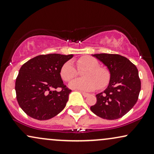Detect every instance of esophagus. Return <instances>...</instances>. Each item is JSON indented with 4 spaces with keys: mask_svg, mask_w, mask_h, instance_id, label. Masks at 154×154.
Wrapping results in <instances>:
<instances>
[{
    "mask_svg": "<svg viewBox=\"0 0 154 154\" xmlns=\"http://www.w3.org/2000/svg\"><path fill=\"white\" fill-rule=\"evenodd\" d=\"M81 93L82 94V95L83 96H84V97H87V96H89V94H87V93H85V92H83V91H81Z\"/></svg>",
    "mask_w": 154,
    "mask_h": 154,
    "instance_id": "1",
    "label": "esophagus"
}]
</instances>
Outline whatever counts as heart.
<instances>
[{"instance_id":"heart-1","label":"heart","mask_w":154,"mask_h":154,"mask_svg":"<svg viewBox=\"0 0 154 154\" xmlns=\"http://www.w3.org/2000/svg\"><path fill=\"white\" fill-rule=\"evenodd\" d=\"M79 69L86 68L82 72L83 78L76 79L70 83L71 88L90 91L97 88H103L109 84L111 74L107 68L99 66V62L94 57H81L76 61ZM78 75L76 68L71 60L66 61L60 69V75L64 81L68 82Z\"/></svg>"}]
</instances>
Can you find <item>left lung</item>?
Returning a JSON list of instances; mask_svg holds the SVG:
<instances>
[{
  "mask_svg": "<svg viewBox=\"0 0 154 154\" xmlns=\"http://www.w3.org/2000/svg\"><path fill=\"white\" fill-rule=\"evenodd\" d=\"M93 56L107 66L111 79L107 88L96 95L97 101L91 110L96 116L107 120L121 118L138 100L141 80L137 68L120 55L100 54Z\"/></svg>",
  "mask_w": 154,
  "mask_h": 154,
  "instance_id": "obj_1",
  "label": "left lung"
}]
</instances>
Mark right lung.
<instances>
[{"label":"right lung","instance_id":"right-lung-1","mask_svg":"<svg viewBox=\"0 0 154 154\" xmlns=\"http://www.w3.org/2000/svg\"><path fill=\"white\" fill-rule=\"evenodd\" d=\"M73 55H40L25 63L16 81V98L30 117L43 121L56 116L66 107L71 89L60 75V69ZM62 90L58 92L55 89Z\"/></svg>","mask_w":154,"mask_h":154}]
</instances>
